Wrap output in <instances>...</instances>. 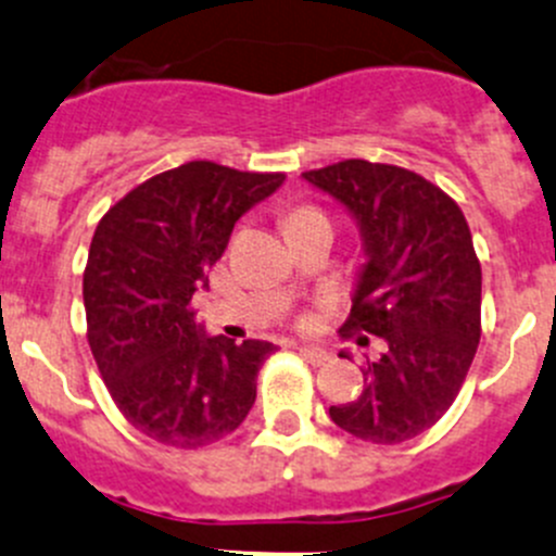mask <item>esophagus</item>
Instances as JSON below:
<instances>
[{
    "label": "esophagus",
    "mask_w": 556,
    "mask_h": 556,
    "mask_svg": "<svg viewBox=\"0 0 556 556\" xmlns=\"http://www.w3.org/2000/svg\"><path fill=\"white\" fill-rule=\"evenodd\" d=\"M299 353L304 355V358L309 361V364H315V366H323L328 358H331V355H328L323 348H317V344H301Z\"/></svg>",
    "instance_id": "34e87169"
}]
</instances>
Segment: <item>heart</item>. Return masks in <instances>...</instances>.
<instances>
[{"label":"heart","instance_id":"obj_1","mask_svg":"<svg viewBox=\"0 0 556 556\" xmlns=\"http://www.w3.org/2000/svg\"><path fill=\"white\" fill-rule=\"evenodd\" d=\"M304 212H312V208H299V212H293V214H304Z\"/></svg>","mask_w":556,"mask_h":556}]
</instances>
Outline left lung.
<instances>
[{
    "mask_svg": "<svg viewBox=\"0 0 556 556\" xmlns=\"http://www.w3.org/2000/svg\"><path fill=\"white\" fill-rule=\"evenodd\" d=\"M301 179L358 228L364 263L344 326L386 339L366 361L364 391L328 409L331 421L380 445L418 438L454 404L481 339V263L465 214L396 165L344 160Z\"/></svg>",
    "mask_w": 556,
    "mask_h": 556,
    "instance_id": "1",
    "label": "left lung"
}]
</instances>
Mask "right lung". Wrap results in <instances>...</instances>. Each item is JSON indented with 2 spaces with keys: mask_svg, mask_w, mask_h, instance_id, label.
<instances>
[{
  "mask_svg": "<svg viewBox=\"0 0 556 556\" xmlns=\"http://www.w3.org/2000/svg\"><path fill=\"white\" fill-rule=\"evenodd\" d=\"M282 181L198 160L138 185L97 225L84 271L89 348L116 407L147 438L203 448L255 404V377L277 344L212 337L190 304L208 290L233 225Z\"/></svg>",
  "mask_w": 556,
  "mask_h": 556,
  "instance_id": "right-lung-1",
  "label": "right lung"
}]
</instances>
